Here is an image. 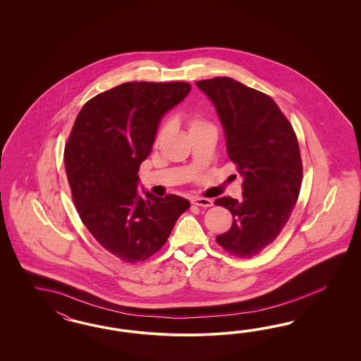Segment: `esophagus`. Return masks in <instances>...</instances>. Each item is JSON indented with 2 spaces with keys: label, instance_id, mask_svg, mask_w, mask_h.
Segmentation results:
<instances>
[{
  "label": "esophagus",
  "instance_id": "34e87169",
  "mask_svg": "<svg viewBox=\"0 0 361 361\" xmlns=\"http://www.w3.org/2000/svg\"><path fill=\"white\" fill-rule=\"evenodd\" d=\"M192 204L197 205V207L209 208V207H213V200L205 198V197H193V198H192Z\"/></svg>",
  "mask_w": 361,
  "mask_h": 361
}]
</instances>
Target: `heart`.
<instances>
[{
    "instance_id": "heart-1",
    "label": "heart",
    "mask_w": 361,
    "mask_h": 361,
    "mask_svg": "<svg viewBox=\"0 0 361 361\" xmlns=\"http://www.w3.org/2000/svg\"><path fill=\"white\" fill-rule=\"evenodd\" d=\"M204 126H207V124L201 121V119H193V121H190V128L189 130H195V128H200V127H204ZM160 137H161V132L159 133L157 140H160Z\"/></svg>"
}]
</instances>
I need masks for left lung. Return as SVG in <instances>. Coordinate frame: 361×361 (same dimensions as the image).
I'll use <instances>...</instances> for the list:
<instances>
[{"label":"left lung","mask_w":361,"mask_h":361,"mask_svg":"<svg viewBox=\"0 0 361 361\" xmlns=\"http://www.w3.org/2000/svg\"><path fill=\"white\" fill-rule=\"evenodd\" d=\"M196 85L216 107L228 156L243 178L240 201H214L233 216L217 242L233 255L252 258L278 237L299 196L303 168L295 132L273 99L258 90L228 77Z\"/></svg>","instance_id":"1"}]
</instances>
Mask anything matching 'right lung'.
I'll use <instances>...</instances> for the list:
<instances>
[{
    "instance_id": "add662e5",
    "label": "right lung",
    "mask_w": 361,
    "mask_h": 361,
    "mask_svg": "<svg viewBox=\"0 0 361 361\" xmlns=\"http://www.w3.org/2000/svg\"><path fill=\"white\" fill-rule=\"evenodd\" d=\"M190 90L185 82H127L90 99L74 123L65 166L75 208L92 237L124 262L159 252L190 207L183 197L137 190L160 121Z\"/></svg>"
}]
</instances>
